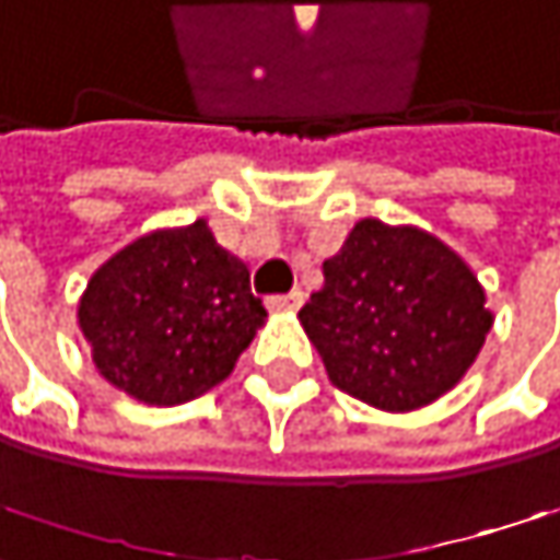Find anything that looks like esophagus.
I'll return each instance as SVG.
<instances>
[{
  "label": "esophagus",
  "mask_w": 560,
  "mask_h": 560,
  "mask_svg": "<svg viewBox=\"0 0 560 560\" xmlns=\"http://www.w3.org/2000/svg\"><path fill=\"white\" fill-rule=\"evenodd\" d=\"M267 306L277 310V313L300 310L303 306V290H290V293H280V296H267Z\"/></svg>",
  "instance_id": "obj_1"
}]
</instances>
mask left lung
Returning a JSON list of instances; mask_svg holds the SVG:
<instances>
[{"instance_id":"left-lung-1","label":"left lung","mask_w":560,"mask_h":560,"mask_svg":"<svg viewBox=\"0 0 560 560\" xmlns=\"http://www.w3.org/2000/svg\"><path fill=\"white\" fill-rule=\"evenodd\" d=\"M336 389L412 412L462 383L495 323L475 270L412 224L360 221L300 310Z\"/></svg>"}]
</instances>
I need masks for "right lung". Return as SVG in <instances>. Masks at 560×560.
I'll return each instance as SVG.
<instances>
[{
    "label": "right lung",
    "mask_w": 560,
    "mask_h": 560,
    "mask_svg": "<svg viewBox=\"0 0 560 560\" xmlns=\"http://www.w3.org/2000/svg\"><path fill=\"white\" fill-rule=\"evenodd\" d=\"M264 323L247 264L203 218L131 241L79 300L98 376L144 406H180L221 386Z\"/></svg>",
    "instance_id": "1"
}]
</instances>
